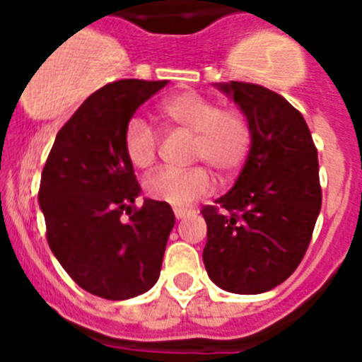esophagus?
I'll return each mask as SVG.
<instances>
[{
    "mask_svg": "<svg viewBox=\"0 0 362 362\" xmlns=\"http://www.w3.org/2000/svg\"><path fill=\"white\" fill-rule=\"evenodd\" d=\"M187 215H189V210H184V208H175V217H177L178 221L185 218Z\"/></svg>",
    "mask_w": 362,
    "mask_h": 362,
    "instance_id": "1",
    "label": "esophagus"
}]
</instances>
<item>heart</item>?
I'll return each mask as SVG.
<instances>
[{
	"instance_id": "obj_1",
	"label": "heart",
	"mask_w": 362,
	"mask_h": 362,
	"mask_svg": "<svg viewBox=\"0 0 362 362\" xmlns=\"http://www.w3.org/2000/svg\"><path fill=\"white\" fill-rule=\"evenodd\" d=\"M159 113L171 126L192 133V159L206 163L221 177L236 173L249 158L252 127L240 110L218 108L210 98L184 90L166 98L159 105ZM124 151L136 168L152 166L159 151L158 131L134 117L124 129ZM210 189V173L203 166L164 168L145 180V191L151 198L178 208L208 194Z\"/></svg>"
}]
</instances>
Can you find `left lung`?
<instances>
[{
    "label": "left lung",
    "mask_w": 362,
    "mask_h": 362,
    "mask_svg": "<svg viewBox=\"0 0 362 362\" xmlns=\"http://www.w3.org/2000/svg\"><path fill=\"white\" fill-rule=\"evenodd\" d=\"M252 127L238 180L202 210L203 262L221 289L261 294L289 279L312 240L322 204L319 159L305 119L286 98L257 83H215Z\"/></svg>",
    "instance_id": "8db88e82"
}]
</instances>
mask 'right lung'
Instances as JSON below:
<instances>
[{"instance_id": "right-lung-1", "label": "right lung", "mask_w": 362, "mask_h": 362, "mask_svg": "<svg viewBox=\"0 0 362 362\" xmlns=\"http://www.w3.org/2000/svg\"><path fill=\"white\" fill-rule=\"evenodd\" d=\"M166 83L117 80L90 94L59 129L42 171L50 250L83 291L112 301L158 282L175 226L168 203L134 206L141 187L124 151L131 117Z\"/></svg>"}]
</instances>
